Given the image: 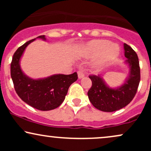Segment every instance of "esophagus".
<instances>
[{"label": "esophagus", "mask_w": 151, "mask_h": 151, "mask_svg": "<svg viewBox=\"0 0 151 151\" xmlns=\"http://www.w3.org/2000/svg\"><path fill=\"white\" fill-rule=\"evenodd\" d=\"M77 74H78V77H79V79H81V78L84 77V73L83 72V71L79 70L77 72Z\"/></svg>", "instance_id": "esophagus-1"}]
</instances>
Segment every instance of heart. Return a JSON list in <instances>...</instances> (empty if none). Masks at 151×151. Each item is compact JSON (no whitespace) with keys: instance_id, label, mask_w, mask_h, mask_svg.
Wrapping results in <instances>:
<instances>
[{"instance_id":"b5f03b06","label":"heart","mask_w":151,"mask_h":151,"mask_svg":"<svg viewBox=\"0 0 151 151\" xmlns=\"http://www.w3.org/2000/svg\"><path fill=\"white\" fill-rule=\"evenodd\" d=\"M119 47L106 40H94L84 48V55L87 57L99 56L96 65L101 66L114 60L119 55Z\"/></svg>"}]
</instances>
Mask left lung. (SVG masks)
<instances>
[{"instance_id":"obj_1","label":"left lung","mask_w":151,"mask_h":151,"mask_svg":"<svg viewBox=\"0 0 151 151\" xmlns=\"http://www.w3.org/2000/svg\"><path fill=\"white\" fill-rule=\"evenodd\" d=\"M124 55L129 64L130 73L124 84L116 89L109 88L100 76L89 75L92 85L88 97L95 108L105 112H113L124 108L133 100L141 80L139 61L136 52L124 43Z\"/></svg>"}]
</instances>
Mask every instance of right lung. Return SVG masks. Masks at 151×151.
Instances as JSON below:
<instances>
[{
	"mask_svg": "<svg viewBox=\"0 0 151 151\" xmlns=\"http://www.w3.org/2000/svg\"><path fill=\"white\" fill-rule=\"evenodd\" d=\"M37 38L45 40V35ZM35 39L27 41L15 51L10 64V75L16 93L23 101L40 111H50L62 104L72 83L77 81V72L72 74H55L45 79H32L20 69V60L26 47Z\"/></svg>",
	"mask_w": 151,
	"mask_h": 151,
	"instance_id": "right-lung-1",
	"label": "right lung"
}]
</instances>
